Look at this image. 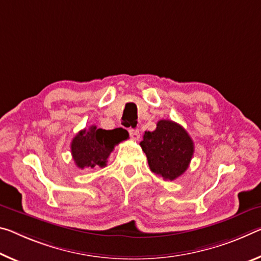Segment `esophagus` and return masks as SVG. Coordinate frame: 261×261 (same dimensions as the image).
Listing matches in <instances>:
<instances>
[{
	"label": "esophagus",
	"instance_id": "34e87169",
	"mask_svg": "<svg viewBox=\"0 0 261 261\" xmlns=\"http://www.w3.org/2000/svg\"><path fill=\"white\" fill-rule=\"evenodd\" d=\"M130 137L134 139V140H139L140 138V135H139V131L138 130H135V129H130Z\"/></svg>",
	"mask_w": 261,
	"mask_h": 261
}]
</instances>
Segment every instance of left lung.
Instances as JSON below:
<instances>
[{"label":"left lung","instance_id":"8db88e82","mask_svg":"<svg viewBox=\"0 0 261 261\" xmlns=\"http://www.w3.org/2000/svg\"><path fill=\"white\" fill-rule=\"evenodd\" d=\"M140 146L151 171L164 180L173 181L182 175L194 154V143L188 132L169 119H160L154 131H145Z\"/></svg>","mask_w":261,"mask_h":261}]
</instances>
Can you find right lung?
Returning a JSON list of instances; mask_svg holds the SVG:
<instances>
[{"label":"right lung","mask_w":261,"mask_h":261,"mask_svg":"<svg viewBox=\"0 0 261 261\" xmlns=\"http://www.w3.org/2000/svg\"><path fill=\"white\" fill-rule=\"evenodd\" d=\"M127 137L129 134L122 127L103 130L92 125L89 129L81 130L71 143L74 163L81 169L105 167L114 147Z\"/></svg>","instance_id":"1"}]
</instances>
